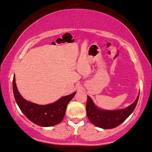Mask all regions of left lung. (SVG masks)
Listing matches in <instances>:
<instances>
[{"instance_id":"left-lung-1","label":"left lung","mask_w":152,"mask_h":152,"mask_svg":"<svg viewBox=\"0 0 152 152\" xmlns=\"http://www.w3.org/2000/svg\"><path fill=\"white\" fill-rule=\"evenodd\" d=\"M139 94L136 100L125 109L118 110H99L94 104L92 99L88 96L86 103V114L89 120L94 125L102 129H113L125 121L133 113L137 104Z\"/></svg>"}]
</instances>
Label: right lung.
Instances as JSON below:
<instances>
[{
	"label": "right lung",
	"instance_id": "add662e5",
	"mask_svg": "<svg viewBox=\"0 0 152 152\" xmlns=\"http://www.w3.org/2000/svg\"><path fill=\"white\" fill-rule=\"evenodd\" d=\"M13 89L15 99L20 110L29 121L41 126H51L61 123L65 114L67 105L76 94L64 96L54 103L48 105H38L22 98L17 89L15 76Z\"/></svg>",
	"mask_w": 152,
	"mask_h": 152
}]
</instances>
